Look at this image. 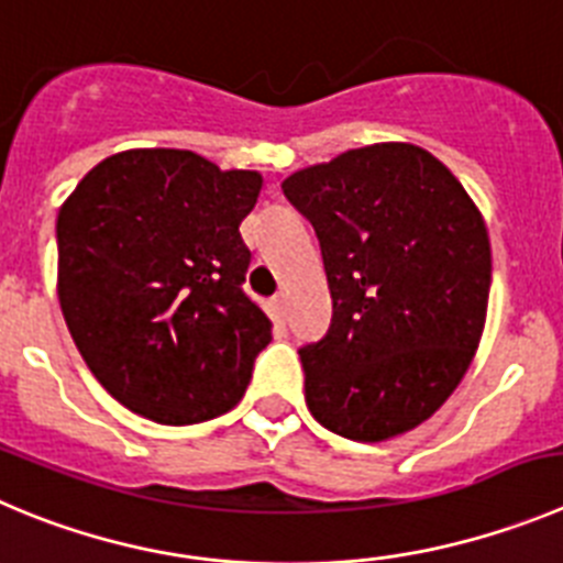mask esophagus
Masks as SVG:
<instances>
[{
    "mask_svg": "<svg viewBox=\"0 0 563 563\" xmlns=\"http://www.w3.org/2000/svg\"><path fill=\"white\" fill-rule=\"evenodd\" d=\"M272 308H275V313H277V317H286V311H288V294L286 291H280V294H277V297L275 299H272Z\"/></svg>",
    "mask_w": 563,
    "mask_h": 563,
    "instance_id": "34e87169",
    "label": "esophagus"
}]
</instances>
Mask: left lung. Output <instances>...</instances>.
<instances>
[{
  "label": "left lung",
  "mask_w": 563,
  "mask_h": 563,
  "mask_svg": "<svg viewBox=\"0 0 563 563\" xmlns=\"http://www.w3.org/2000/svg\"><path fill=\"white\" fill-rule=\"evenodd\" d=\"M322 246L333 322L299 350L306 402L353 441L433 417L481 344L492 286L483 213L459 177L402 141L346 150L283 180Z\"/></svg>",
  "instance_id": "1"
}]
</instances>
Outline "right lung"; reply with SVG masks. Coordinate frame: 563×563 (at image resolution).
I'll return each instance as SVG.
<instances>
[{
    "mask_svg": "<svg viewBox=\"0 0 563 563\" xmlns=\"http://www.w3.org/2000/svg\"><path fill=\"white\" fill-rule=\"evenodd\" d=\"M264 177L188 150H124L57 213V299L104 391L157 424L239 406L272 322L241 291L239 224Z\"/></svg>",
    "mask_w": 563,
    "mask_h": 563,
    "instance_id": "add662e5",
    "label": "right lung"
}]
</instances>
